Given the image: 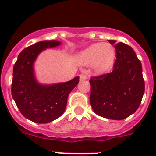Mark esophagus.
<instances>
[{"label": "esophagus", "mask_w": 156, "mask_h": 156, "mask_svg": "<svg viewBox=\"0 0 156 156\" xmlns=\"http://www.w3.org/2000/svg\"><path fill=\"white\" fill-rule=\"evenodd\" d=\"M79 78H80V81L86 80V79H87V75L83 73V74H80V75H79Z\"/></svg>", "instance_id": "obj_1"}]
</instances>
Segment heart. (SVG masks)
Returning <instances> with one entry per match:
<instances>
[{"label":"heart","mask_w":156,"mask_h":156,"mask_svg":"<svg viewBox=\"0 0 156 156\" xmlns=\"http://www.w3.org/2000/svg\"><path fill=\"white\" fill-rule=\"evenodd\" d=\"M115 49L109 44H95L89 46L79 55L84 65H91L98 72H104L112 66L115 58Z\"/></svg>","instance_id":"heart-1"}]
</instances>
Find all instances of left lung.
Here are the masks:
<instances>
[{
	"label": "left lung",
	"instance_id": "8db88e82",
	"mask_svg": "<svg viewBox=\"0 0 156 156\" xmlns=\"http://www.w3.org/2000/svg\"><path fill=\"white\" fill-rule=\"evenodd\" d=\"M115 44L116 59L111 73L91 77L90 102L95 113L104 118L123 120L135 112L143 99L145 83L141 61L124 43Z\"/></svg>",
	"mask_w": 156,
	"mask_h": 156
}]
</instances>
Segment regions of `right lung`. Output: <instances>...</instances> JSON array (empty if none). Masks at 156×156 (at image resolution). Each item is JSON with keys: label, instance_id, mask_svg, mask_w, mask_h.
<instances>
[{"label": "right lung", "instance_id": "1", "mask_svg": "<svg viewBox=\"0 0 156 156\" xmlns=\"http://www.w3.org/2000/svg\"><path fill=\"white\" fill-rule=\"evenodd\" d=\"M61 44L57 40H44L23 49L13 66L12 97L23 116L40 124L49 123L63 114L71 90L79 77L66 83L41 85L34 76L33 64L43 50Z\"/></svg>", "mask_w": 156, "mask_h": 156}]
</instances>
